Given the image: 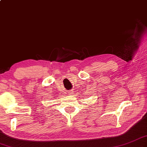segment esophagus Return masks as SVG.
Wrapping results in <instances>:
<instances>
[{
  "label": "esophagus",
  "mask_w": 147,
  "mask_h": 147,
  "mask_svg": "<svg viewBox=\"0 0 147 147\" xmlns=\"http://www.w3.org/2000/svg\"><path fill=\"white\" fill-rule=\"evenodd\" d=\"M69 95H71L72 94V93L70 92H69Z\"/></svg>",
  "instance_id": "1"
}]
</instances>
